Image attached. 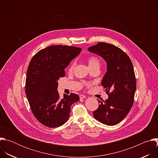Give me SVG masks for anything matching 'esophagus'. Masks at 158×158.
<instances>
[{
  "label": "esophagus",
  "mask_w": 158,
  "mask_h": 158,
  "mask_svg": "<svg viewBox=\"0 0 158 158\" xmlns=\"http://www.w3.org/2000/svg\"><path fill=\"white\" fill-rule=\"evenodd\" d=\"M79 98H80V99H84V98H85L86 97H85V96H84V95L81 94V95H79Z\"/></svg>",
  "instance_id": "obj_1"
}]
</instances>
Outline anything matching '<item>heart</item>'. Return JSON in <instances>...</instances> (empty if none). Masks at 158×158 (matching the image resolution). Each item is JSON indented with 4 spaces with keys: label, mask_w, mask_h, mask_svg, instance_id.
I'll return each instance as SVG.
<instances>
[{
    "label": "heart",
    "mask_w": 158,
    "mask_h": 158,
    "mask_svg": "<svg viewBox=\"0 0 158 158\" xmlns=\"http://www.w3.org/2000/svg\"><path fill=\"white\" fill-rule=\"evenodd\" d=\"M87 62H88V65H89V68L91 69L94 68V67H99V68L100 65H101V62H100V60L98 59V57H97L96 56H90L87 59ZM75 64H76L75 62L72 63V64L71 65V67H70L71 70L74 69Z\"/></svg>",
    "instance_id": "1"
}]
</instances>
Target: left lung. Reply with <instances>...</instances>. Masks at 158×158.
<instances>
[{
    "label": "left lung",
    "mask_w": 158,
    "mask_h": 158,
    "mask_svg": "<svg viewBox=\"0 0 158 158\" xmlns=\"http://www.w3.org/2000/svg\"><path fill=\"white\" fill-rule=\"evenodd\" d=\"M88 51L101 56L107 70L101 84L108 99L98 100V108L93 116L100 123L112 126L120 123L129 113L136 89V79L129 57L114 45L98 42Z\"/></svg>",
    "instance_id": "left-lung-1"
}]
</instances>
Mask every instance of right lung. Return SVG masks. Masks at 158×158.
Listing matches in <instances>:
<instances>
[{"label": "right lung", "mask_w": 158, "mask_h": 158, "mask_svg": "<svg viewBox=\"0 0 158 158\" xmlns=\"http://www.w3.org/2000/svg\"><path fill=\"white\" fill-rule=\"evenodd\" d=\"M74 46L56 45L41 49L32 58L26 80V94L35 118L49 127L63 125L68 119L71 105L79 100L74 93L60 98L57 80L64 69L81 51Z\"/></svg>", "instance_id": "1"}]
</instances>
